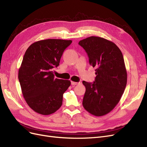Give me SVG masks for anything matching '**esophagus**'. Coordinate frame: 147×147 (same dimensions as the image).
Segmentation results:
<instances>
[{"mask_svg": "<svg viewBox=\"0 0 147 147\" xmlns=\"http://www.w3.org/2000/svg\"><path fill=\"white\" fill-rule=\"evenodd\" d=\"M79 82H71V85L73 86H76V85H78V84H79Z\"/></svg>", "mask_w": 147, "mask_h": 147, "instance_id": "obj_1", "label": "esophagus"}]
</instances>
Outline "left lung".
<instances>
[{"mask_svg": "<svg viewBox=\"0 0 147 147\" xmlns=\"http://www.w3.org/2000/svg\"><path fill=\"white\" fill-rule=\"evenodd\" d=\"M79 45L87 53L96 75L93 83L82 82L86 88L82 105L94 116L105 115L113 109L125 91L127 72L123 56L114 42L103 38L90 36Z\"/></svg>", "mask_w": 147, "mask_h": 147, "instance_id": "1", "label": "left lung"}]
</instances>
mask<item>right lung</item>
<instances>
[{
    "mask_svg": "<svg viewBox=\"0 0 147 147\" xmlns=\"http://www.w3.org/2000/svg\"><path fill=\"white\" fill-rule=\"evenodd\" d=\"M71 40L48 39L36 41L26 50L18 79L26 102L35 112L50 115L62 105L68 80L54 78L53 68L59 65L63 51Z\"/></svg>",
    "mask_w": 147,
    "mask_h": 147,
    "instance_id": "1",
    "label": "right lung"
}]
</instances>
